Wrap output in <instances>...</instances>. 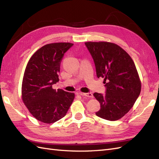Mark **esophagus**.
<instances>
[{
    "instance_id": "34e87169",
    "label": "esophagus",
    "mask_w": 159,
    "mask_h": 159,
    "mask_svg": "<svg viewBox=\"0 0 159 159\" xmlns=\"http://www.w3.org/2000/svg\"><path fill=\"white\" fill-rule=\"evenodd\" d=\"M77 94H79L80 95H82V96H85V97L87 98H93V95L91 93H81V92H78L77 93Z\"/></svg>"
}]
</instances>
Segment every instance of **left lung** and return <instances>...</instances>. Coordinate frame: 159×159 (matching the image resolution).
Here are the masks:
<instances>
[{
    "instance_id": "obj_1",
    "label": "left lung",
    "mask_w": 159,
    "mask_h": 159,
    "mask_svg": "<svg viewBox=\"0 0 159 159\" xmlns=\"http://www.w3.org/2000/svg\"><path fill=\"white\" fill-rule=\"evenodd\" d=\"M93 60L98 78H104L105 94L94 93L101 108L97 116L117 121L132 108L141 93V84L134 61L113 43H85Z\"/></svg>"
}]
</instances>
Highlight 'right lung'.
Here are the masks:
<instances>
[{
  "label": "right lung",
  "mask_w": 159,
  "mask_h": 159,
  "mask_svg": "<svg viewBox=\"0 0 159 159\" xmlns=\"http://www.w3.org/2000/svg\"><path fill=\"white\" fill-rule=\"evenodd\" d=\"M73 45L68 42L46 44L27 64L22 84V101L33 117L42 123H52L64 117L75 98L74 93L52 88L60 80L62 57Z\"/></svg>",
  "instance_id": "add662e5"
}]
</instances>
